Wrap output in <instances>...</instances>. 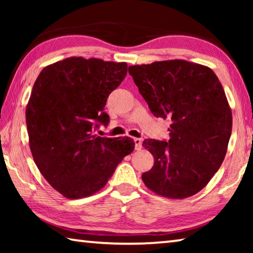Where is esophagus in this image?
<instances>
[{"label":"esophagus","instance_id":"esophagus-1","mask_svg":"<svg viewBox=\"0 0 253 253\" xmlns=\"http://www.w3.org/2000/svg\"><path fill=\"white\" fill-rule=\"evenodd\" d=\"M134 142H135V149L136 151H140L143 147V140L140 138H134Z\"/></svg>","mask_w":253,"mask_h":253}]
</instances>
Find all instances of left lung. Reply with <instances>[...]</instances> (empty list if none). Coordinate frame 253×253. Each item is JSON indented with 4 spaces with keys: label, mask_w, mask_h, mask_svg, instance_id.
Segmentation results:
<instances>
[{
    "label": "left lung",
    "mask_w": 253,
    "mask_h": 253,
    "mask_svg": "<svg viewBox=\"0 0 253 253\" xmlns=\"http://www.w3.org/2000/svg\"><path fill=\"white\" fill-rule=\"evenodd\" d=\"M154 116L172 121L169 140L145 139L153 168L142 175L157 195L182 200L200 192L223 162L232 111L211 68L165 60L128 68Z\"/></svg>",
    "instance_id": "left-lung-1"
}]
</instances>
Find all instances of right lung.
Segmentation results:
<instances>
[{
	"label": "right lung",
	"mask_w": 253,
	"mask_h": 253,
	"mask_svg": "<svg viewBox=\"0 0 253 253\" xmlns=\"http://www.w3.org/2000/svg\"><path fill=\"white\" fill-rule=\"evenodd\" d=\"M126 75V62L70 57L43 68L33 84L25 109L30 149L46 182L67 199L100 191L134 151L128 137L93 134L96 123L108 124L107 98Z\"/></svg>",
	"instance_id": "obj_1"
}]
</instances>
